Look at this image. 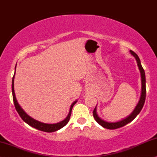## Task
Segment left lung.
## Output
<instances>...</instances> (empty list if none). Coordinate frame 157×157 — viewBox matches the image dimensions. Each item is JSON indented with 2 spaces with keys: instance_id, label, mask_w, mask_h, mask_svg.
<instances>
[{
  "instance_id": "1",
  "label": "left lung",
  "mask_w": 157,
  "mask_h": 157,
  "mask_svg": "<svg viewBox=\"0 0 157 157\" xmlns=\"http://www.w3.org/2000/svg\"><path fill=\"white\" fill-rule=\"evenodd\" d=\"M130 53L132 54V55L134 56L135 59H136L139 70H140V74H141V79H142V92H141L140 101H139L138 104L137 105L136 108H135L134 111H133L128 117H127L126 119L121 120V121H117V122H107V121H103V120L101 119L99 117H98L96 112V107L94 108L93 111V117L94 118V119L96 120L97 122L100 125H101L102 127H103L104 128L109 129H115L119 128V127H124V126L130 122V121H132V120L138 115L141 110H142L143 107H144L145 100H146V75H145V71H144V69L143 68L142 65H141L140 60V59H139L138 56L137 55V54L135 53L134 52L132 51V50H130Z\"/></svg>"
}]
</instances>
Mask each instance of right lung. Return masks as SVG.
Here are the masks:
<instances>
[{"instance_id":"1","label":"right lung","mask_w":157,"mask_h":157,"mask_svg":"<svg viewBox=\"0 0 157 157\" xmlns=\"http://www.w3.org/2000/svg\"><path fill=\"white\" fill-rule=\"evenodd\" d=\"M16 68V67H15ZM15 75V73H14ZM14 75H13V78H12V85H11V90H12V95H13V103H14L15 108H16L17 113H19V115L20 116V117L22 118V119L25 122H26L28 124L31 126L32 127H34V128L38 129V130L43 131V132H55V131L58 130V129L63 128L64 126H65L69 121L70 118H71V111H72V108L73 105H75V102L77 101H75L71 105V108H70V111L68 115L66 117V119H64L63 121H60V122L57 123V124H45L40 122V121H36L31 118L25 112L23 111V109L20 107V105H19L18 102L16 99V96H15L14 93V90H13V80H14Z\"/></svg>"}]
</instances>
